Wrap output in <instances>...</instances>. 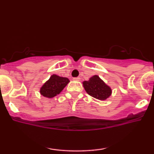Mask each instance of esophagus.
<instances>
[{
    "mask_svg": "<svg viewBox=\"0 0 154 154\" xmlns=\"http://www.w3.org/2000/svg\"><path fill=\"white\" fill-rule=\"evenodd\" d=\"M73 79H74V80H75V81H79V80H80V78H79V77H75V78H73Z\"/></svg>",
    "mask_w": 154,
    "mask_h": 154,
    "instance_id": "34e87169",
    "label": "esophagus"
}]
</instances>
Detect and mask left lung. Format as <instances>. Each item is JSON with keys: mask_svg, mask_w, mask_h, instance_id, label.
I'll return each mask as SVG.
<instances>
[{"mask_svg": "<svg viewBox=\"0 0 154 154\" xmlns=\"http://www.w3.org/2000/svg\"><path fill=\"white\" fill-rule=\"evenodd\" d=\"M82 84L88 94L96 99L106 100L111 95V88L98 75L93 76L88 81H84Z\"/></svg>", "mask_w": 154, "mask_h": 154, "instance_id": "left-lung-1", "label": "left lung"}]
</instances>
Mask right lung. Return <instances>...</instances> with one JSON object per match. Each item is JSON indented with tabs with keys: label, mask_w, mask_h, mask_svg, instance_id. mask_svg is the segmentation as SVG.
<instances>
[{
	"label": "right lung",
	"mask_w": 154,
	"mask_h": 154,
	"mask_svg": "<svg viewBox=\"0 0 154 154\" xmlns=\"http://www.w3.org/2000/svg\"><path fill=\"white\" fill-rule=\"evenodd\" d=\"M69 82V79L66 77L53 75L51 76L50 79L44 83L43 85L40 88V93L46 98H54L63 91Z\"/></svg>",
	"instance_id": "obj_1"
}]
</instances>
